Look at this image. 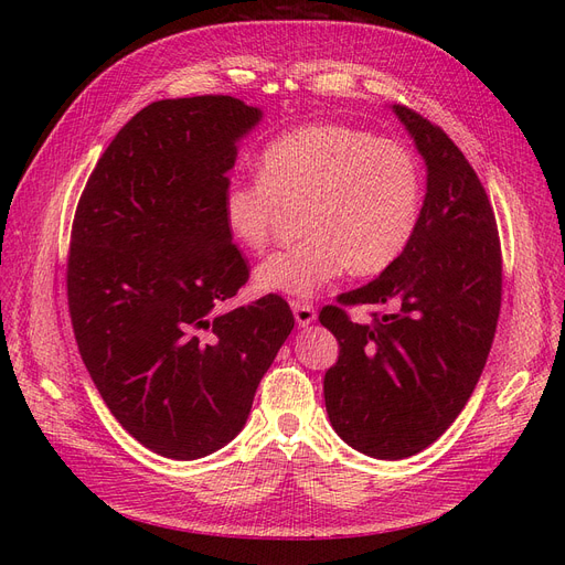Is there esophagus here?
<instances>
[{"instance_id": "esophagus-1", "label": "esophagus", "mask_w": 565, "mask_h": 565, "mask_svg": "<svg viewBox=\"0 0 565 565\" xmlns=\"http://www.w3.org/2000/svg\"><path fill=\"white\" fill-rule=\"evenodd\" d=\"M292 313L299 328H309L311 322H316V309L306 301H292Z\"/></svg>"}]
</instances>
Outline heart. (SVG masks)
Returning a JSON list of instances; mask_svg holds the SVG:
<instances>
[{
    "instance_id": "obj_1",
    "label": "heart",
    "mask_w": 565,
    "mask_h": 565,
    "mask_svg": "<svg viewBox=\"0 0 565 565\" xmlns=\"http://www.w3.org/2000/svg\"><path fill=\"white\" fill-rule=\"evenodd\" d=\"M299 210L301 241L254 268L259 292L313 297L344 276H377L413 241L422 172L396 141L347 125H306L273 139L259 177L231 181L221 216L233 241L264 249L285 207Z\"/></svg>"
}]
</instances>
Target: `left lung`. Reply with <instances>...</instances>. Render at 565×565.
<instances>
[{"instance_id":"1","label":"left lung","mask_w":565,"mask_h":565,"mask_svg":"<svg viewBox=\"0 0 565 565\" xmlns=\"http://www.w3.org/2000/svg\"><path fill=\"white\" fill-rule=\"evenodd\" d=\"M426 164L419 224L380 278L324 306L339 341L324 372L332 429L358 452L405 459L446 434L486 367L502 301L500 237L486 188L448 134L415 110L391 106ZM377 302L374 326L341 305Z\"/></svg>"}]
</instances>
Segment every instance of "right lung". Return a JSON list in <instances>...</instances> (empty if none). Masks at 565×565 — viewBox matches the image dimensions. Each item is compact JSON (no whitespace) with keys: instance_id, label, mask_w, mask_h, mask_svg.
Returning a JSON list of instances; mask_svg holds the SVG:
<instances>
[{"instance_id":"1","label":"right lung","mask_w":565,"mask_h":565,"mask_svg":"<svg viewBox=\"0 0 565 565\" xmlns=\"http://www.w3.org/2000/svg\"><path fill=\"white\" fill-rule=\"evenodd\" d=\"M262 117L233 96L156 100L117 131L75 212L79 355L115 419L169 459L207 457L243 431L295 328L278 295L218 313L249 276L221 198Z\"/></svg>"}]
</instances>
